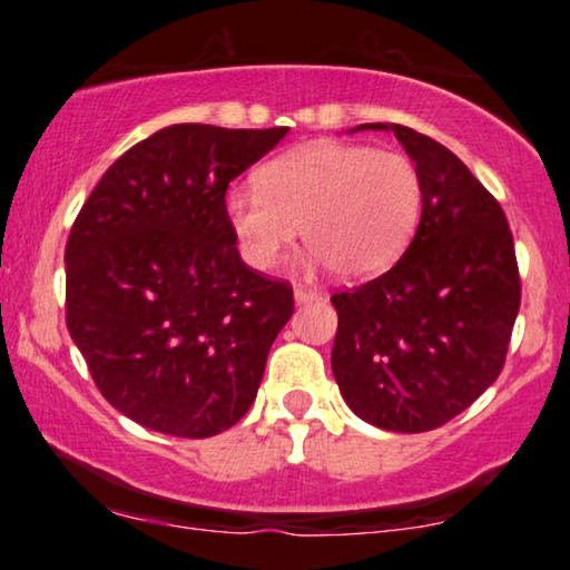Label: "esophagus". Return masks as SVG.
<instances>
[{"instance_id":"obj_1","label":"esophagus","mask_w":570,"mask_h":570,"mask_svg":"<svg viewBox=\"0 0 570 570\" xmlns=\"http://www.w3.org/2000/svg\"><path fill=\"white\" fill-rule=\"evenodd\" d=\"M316 298H318L316 287L295 285V301H298V303H308V301H316Z\"/></svg>"}]
</instances>
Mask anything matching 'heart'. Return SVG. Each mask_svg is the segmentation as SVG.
<instances>
[{
	"instance_id": "heart-1",
	"label": "heart",
	"mask_w": 570,
	"mask_h": 570,
	"mask_svg": "<svg viewBox=\"0 0 570 570\" xmlns=\"http://www.w3.org/2000/svg\"><path fill=\"white\" fill-rule=\"evenodd\" d=\"M256 186H233L223 209L238 252L256 272L275 269L301 236L334 275L384 272L415 236L425 186L410 155L371 145L311 142L259 168Z\"/></svg>"
}]
</instances>
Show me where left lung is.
I'll use <instances>...</instances> for the list:
<instances>
[{"mask_svg": "<svg viewBox=\"0 0 570 570\" xmlns=\"http://www.w3.org/2000/svg\"><path fill=\"white\" fill-rule=\"evenodd\" d=\"M392 129L423 176V217L384 275L332 295V373L350 410L396 433L433 431L503 371L521 303L513 236L501 205L435 139Z\"/></svg>", "mask_w": 570, "mask_h": 570, "instance_id": "1", "label": "left lung"}]
</instances>
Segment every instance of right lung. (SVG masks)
<instances>
[{
    "mask_svg": "<svg viewBox=\"0 0 570 570\" xmlns=\"http://www.w3.org/2000/svg\"><path fill=\"white\" fill-rule=\"evenodd\" d=\"M287 127L174 124L129 147L67 238V330L121 415L178 439L228 431L256 400L293 287L240 259L233 178Z\"/></svg>",
    "mask_w": 570,
    "mask_h": 570,
    "instance_id": "right-lung-1",
    "label": "right lung"
}]
</instances>
